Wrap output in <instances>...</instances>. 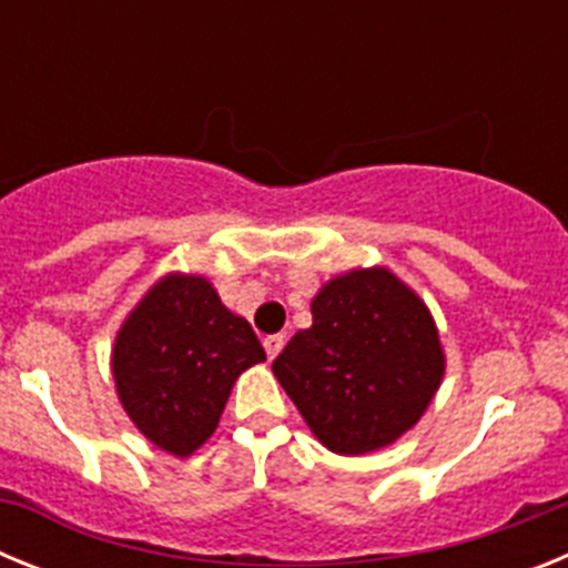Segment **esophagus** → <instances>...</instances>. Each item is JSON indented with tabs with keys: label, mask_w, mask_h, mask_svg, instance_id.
<instances>
[{
	"label": "esophagus",
	"mask_w": 568,
	"mask_h": 568,
	"mask_svg": "<svg viewBox=\"0 0 568 568\" xmlns=\"http://www.w3.org/2000/svg\"><path fill=\"white\" fill-rule=\"evenodd\" d=\"M281 346H284V335H267L264 338V349H267V358H275L281 353Z\"/></svg>",
	"instance_id": "esophagus-1"
}]
</instances>
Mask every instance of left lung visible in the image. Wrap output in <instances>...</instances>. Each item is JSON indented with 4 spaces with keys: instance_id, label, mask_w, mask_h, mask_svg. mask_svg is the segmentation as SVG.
<instances>
[{
    "instance_id": "left-lung-1",
    "label": "left lung",
    "mask_w": 568,
    "mask_h": 568,
    "mask_svg": "<svg viewBox=\"0 0 568 568\" xmlns=\"http://www.w3.org/2000/svg\"><path fill=\"white\" fill-rule=\"evenodd\" d=\"M313 327L273 361L284 393L335 455L395 444L433 404L446 373L438 327L418 293L386 267H358L315 293Z\"/></svg>"
}]
</instances>
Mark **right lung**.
Here are the masks:
<instances>
[{
  "mask_svg": "<svg viewBox=\"0 0 568 568\" xmlns=\"http://www.w3.org/2000/svg\"><path fill=\"white\" fill-rule=\"evenodd\" d=\"M267 361L247 318L204 275L168 273L115 333V395L135 429L175 458L215 433L235 378Z\"/></svg>",
  "mask_w": 568,
  "mask_h": 568,
  "instance_id": "add662e5",
  "label": "right lung"
}]
</instances>
